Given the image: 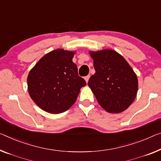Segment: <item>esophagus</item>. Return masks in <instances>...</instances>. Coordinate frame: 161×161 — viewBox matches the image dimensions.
<instances>
[{
	"mask_svg": "<svg viewBox=\"0 0 161 161\" xmlns=\"http://www.w3.org/2000/svg\"><path fill=\"white\" fill-rule=\"evenodd\" d=\"M90 75H88V76H85V81H86V82H88V81H89V79H90Z\"/></svg>",
	"mask_w": 161,
	"mask_h": 161,
	"instance_id": "obj_1",
	"label": "esophagus"
}]
</instances>
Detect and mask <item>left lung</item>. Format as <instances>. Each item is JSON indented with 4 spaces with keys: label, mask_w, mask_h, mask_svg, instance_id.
<instances>
[{
    "label": "left lung",
    "mask_w": 161,
    "mask_h": 161,
    "mask_svg": "<svg viewBox=\"0 0 161 161\" xmlns=\"http://www.w3.org/2000/svg\"><path fill=\"white\" fill-rule=\"evenodd\" d=\"M95 73L88 85L98 103L108 113L119 114L128 108L138 90L137 76L124 57L113 50L90 51Z\"/></svg>",
    "instance_id": "left-lung-1"
}]
</instances>
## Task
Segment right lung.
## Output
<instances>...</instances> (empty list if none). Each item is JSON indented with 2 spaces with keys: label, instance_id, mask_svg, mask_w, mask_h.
<instances>
[{
  "label": "right lung",
  "instance_id": "1",
  "mask_svg": "<svg viewBox=\"0 0 161 161\" xmlns=\"http://www.w3.org/2000/svg\"><path fill=\"white\" fill-rule=\"evenodd\" d=\"M75 52L56 49L45 55L31 69L28 91L38 107L50 114H61L76 102L86 81L78 75L72 61Z\"/></svg>",
  "mask_w": 161,
  "mask_h": 161
}]
</instances>
